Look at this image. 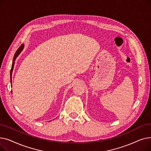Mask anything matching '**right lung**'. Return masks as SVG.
<instances>
[{"mask_svg": "<svg viewBox=\"0 0 151 151\" xmlns=\"http://www.w3.org/2000/svg\"><path fill=\"white\" fill-rule=\"evenodd\" d=\"M23 45H21L19 48L18 49V50L16 51L15 54H14V58H13V63H12V68H11V71H10V75H11V83H12V71H13V67H14V60H16V58H17V56L18 55V54H19V52H21V51L23 49Z\"/></svg>", "mask_w": 151, "mask_h": 151, "instance_id": "1", "label": "right lung"}]
</instances>
